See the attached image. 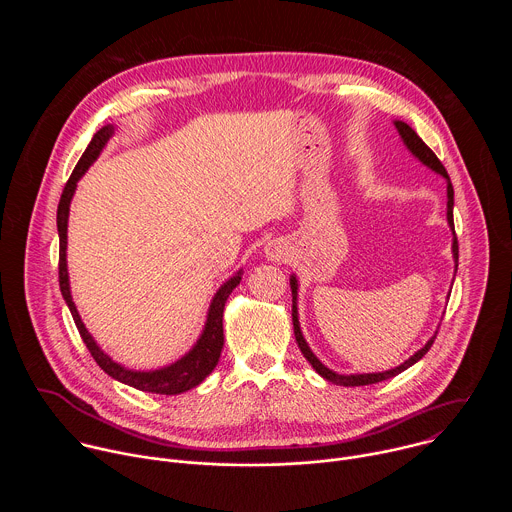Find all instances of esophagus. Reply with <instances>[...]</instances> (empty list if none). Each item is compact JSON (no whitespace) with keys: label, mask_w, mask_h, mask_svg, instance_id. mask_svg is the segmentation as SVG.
I'll return each mask as SVG.
<instances>
[{"label":"esophagus","mask_w":512,"mask_h":512,"mask_svg":"<svg viewBox=\"0 0 512 512\" xmlns=\"http://www.w3.org/2000/svg\"><path fill=\"white\" fill-rule=\"evenodd\" d=\"M265 255H267V259H271V261H281V259L287 255V251H285V245H283L281 241H271V243H267V247H265Z\"/></svg>","instance_id":"esophagus-1"}]
</instances>
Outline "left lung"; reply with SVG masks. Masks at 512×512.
<instances>
[{"label":"left lung","mask_w":512,"mask_h":512,"mask_svg":"<svg viewBox=\"0 0 512 512\" xmlns=\"http://www.w3.org/2000/svg\"><path fill=\"white\" fill-rule=\"evenodd\" d=\"M395 127H397V131H399V135H401V139H403V143H405V148H407L423 166H427L429 170H433L435 174H440V176H444V178L448 180V225H450V229L454 231V188H452V182H450V176H448L444 164H442L440 160H437V156L427 148V145L423 143V139H421L405 121H395ZM452 253H454V261H456V269H458V239H456V231H454ZM289 285H291V322H294L296 342H298L302 354L308 358V362L314 367V371H316L320 377H324L326 381L334 383V385H342V387H360V385H373V383L387 381V379H391V377H395V375L407 371L409 367H413V364H415L417 360L423 358V354L431 348V344H433V340H435V336H431V338L427 340V344H425L421 350H417L413 356H409L403 364H399V367H395V369H391V371H383V373H364V375H338V373L330 371L328 367H324V364L318 360V356L310 350V346H308V342H306V338H304V334H302V330H300V320H298V279H296V275L289 277ZM435 334H437V332H435Z\"/></svg>","instance_id":"left-lung-1"}]
</instances>
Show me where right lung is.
Returning a JSON list of instances; mask_svg holds the SVG:
<instances>
[{"mask_svg": "<svg viewBox=\"0 0 512 512\" xmlns=\"http://www.w3.org/2000/svg\"><path fill=\"white\" fill-rule=\"evenodd\" d=\"M115 127L113 125H105L101 127L91 143L89 148L85 150V154L81 156L79 164L72 170L60 202H58V212H56V227H58V239H60V251H58V281H60V291L62 298L72 314V320H75L79 334L83 338V342L87 344L91 356L95 358V362L99 367L113 377L119 383H125L133 389L145 391V393H156V395H180L184 391L194 389L196 385H200L218 364V358H221V350L225 344V334H223V312H225V304L231 296V291L241 283V269L214 294L210 308H208V316H206V324L204 330L200 334V338L196 340V344L192 346V350H188L180 360L168 364L164 369H156V371H131L125 369L123 364L115 362L109 354H105L97 342L93 340V336L89 334V330L85 328L75 302H72L70 296V283H68V269H66V227H68V210H70V200L72 194L77 190V182L85 176V172L89 170V166L99 158V154L103 152L105 143L109 141V137L113 135Z\"/></svg>", "mask_w": 512, "mask_h": 512, "instance_id": "obj_1", "label": "right lung"}]
</instances>
